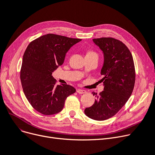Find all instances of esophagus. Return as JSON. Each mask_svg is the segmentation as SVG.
<instances>
[{
	"label": "esophagus",
	"instance_id": "obj_1",
	"mask_svg": "<svg viewBox=\"0 0 155 155\" xmlns=\"http://www.w3.org/2000/svg\"><path fill=\"white\" fill-rule=\"evenodd\" d=\"M77 92L78 94H82L86 93V91L82 90V89H77Z\"/></svg>",
	"mask_w": 155,
	"mask_h": 155
}]
</instances>
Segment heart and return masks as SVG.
<instances>
[{"instance_id":"heart-1","label":"heart","mask_w":155,"mask_h":155,"mask_svg":"<svg viewBox=\"0 0 155 155\" xmlns=\"http://www.w3.org/2000/svg\"><path fill=\"white\" fill-rule=\"evenodd\" d=\"M87 55H96V56H97V54H96V52H93V51H89V52H87L86 56H87Z\"/></svg>"}]
</instances>
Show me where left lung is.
Instances as JSON below:
<instances>
[{
  "instance_id": "obj_1",
  "label": "left lung",
  "mask_w": 155,
  "mask_h": 155,
  "mask_svg": "<svg viewBox=\"0 0 155 155\" xmlns=\"http://www.w3.org/2000/svg\"><path fill=\"white\" fill-rule=\"evenodd\" d=\"M93 42L104 54L101 71L104 91L96 94L94 104L85 109V115L95 120L108 119L125 104L132 93L136 80L133 57L127 47L111 37L94 38Z\"/></svg>"
}]
</instances>
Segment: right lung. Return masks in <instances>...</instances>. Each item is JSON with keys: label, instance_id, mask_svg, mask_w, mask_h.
Here are the masks:
<instances>
[{"label": "right lung", "instance_id": "1", "mask_svg": "<svg viewBox=\"0 0 155 155\" xmlns=\"http://www.w3.org/2000/svg\"><path fill=\"white\" fill-rule=\"evenodd\" d=\"M81 40L49 33L28 45L23 58L20 79L26 99L38 112L45 115L60 112L67 97L76 92L70 85H56L52 73L63 64L71 47Z\"/></svg>", "mask_w": 155, "mask_h": 155}]
</instances>
